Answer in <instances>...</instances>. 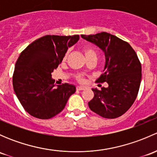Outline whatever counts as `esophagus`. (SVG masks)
Here are the masks:
<instances>
[{"label": "esophagus", "instance_id": "obj_1", "mask_svg": "<svg viewBox=\"0 0 157 157\" xmlns=\"http://www.w3.org/2000/svg\"><path fill=\"white\" fill-rule=\"evenodd\" d=\"M77 90H85V87L83 86H77Z\"/></svg>", "mask_w": 157, "mask_h": 157}]
</instances>
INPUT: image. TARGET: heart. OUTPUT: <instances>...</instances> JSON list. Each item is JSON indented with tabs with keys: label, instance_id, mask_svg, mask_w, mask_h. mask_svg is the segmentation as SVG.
Here are the masks:
<instances>
[{
	"label": "heart",
	"instance_id": "b5f03b06",
	"mask_svg": "<svg viewBox=\"0 0 157 157\" xmlns=\"http://www.w3.org/2000/svg\"><path fill=\"white\" fill-rule=\"evenodd\" d=\"M83 52H84V55L86 56V58H89V57H96V52L95 51V49L92 47H86L83 49ZM80 80H82L81 77H79Z\"/></svg>",
	"mask_w": 157,
	"mask_h": 157
}]
</instances>
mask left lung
Wrapping results in <instances>:
<instances>
[{
  "instance_id": "obj_1",
  "label": "left lung",
  "mask_w": 157,
  "mask_h": 157,
  "mask_svg": "<svg viewBox=\"0 0 157 157\" xmlns=\"http://www.w3.org/2000/svg\"><path fill=\"white\" fill-rule=\"evenodd\" d=\"M81 37L102 49L105 58L102 74L96 82H106L108 87L92 89L94 97L89 107L103 118H118L130 109L138 93L142 74L137 54L127 42L105 32Z\"/></svg>"
}]
</instances>
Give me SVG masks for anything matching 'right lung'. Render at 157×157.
Returning a JSON list of instances; mask_svg holds the SVG:
<instances>
[{
    "instance_id": "1",
    "label": "right lung",
    "mask_w": 157,
    "mask_h": 157,
    "mask_svg": "<svg viewBox=\"0 0 157 157\" xmlns=\"http://www.w3.org/2000/svg\"><path fill=\"white\" fill-rule=\"evenodd\" d=\"M79 39L78 35H48L32 42L20 55L13 75V86L21 105L32 116L40 119L55 116L76 92V86L69 83L55 86L52 73Z\"/></svg>"
}]
</instances>
